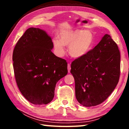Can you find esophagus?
I'll return each mask as SVG.
<instances>
[{
  "mask_svg": "<svg viewBox=\"0 0 129 129\" xmlns=\"http://www.w3.org/2000/svg\"><path fill=\"white\" fill-rule=\"evenodd\" d=\"M71 64H68V73H70V71H71Z\"/></svg>",
  "mask_w": 129,
  "mask_h": 129,
  "instance_id": "34e87169",
  "label": "esophagus"
}]
</instances>
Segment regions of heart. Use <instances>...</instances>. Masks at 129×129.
<instances>
[{
	"label": "heart",
	"mask_w": 129,
	"mask_h": 129,
	"mask_svg": "<svg viewBox=\"0 0 129 129\" xmlns=\"http://www.w3.org/2000/svg\"><path fill=\"white\" fill-rule=\"evenodd\" d=\"M60 38H54L53 44L55 53L59 56L64 54V46L69 47V53L71 57L79 58L90 51L93 43V36L89 30H71L62 31Z\"/></svg>",
	"instance_id": "b5f03b06"
}]
</instances>
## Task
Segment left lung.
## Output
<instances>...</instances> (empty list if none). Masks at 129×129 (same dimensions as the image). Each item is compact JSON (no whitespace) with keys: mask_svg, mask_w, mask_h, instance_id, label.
I'll list each match as a JSON object with an SVG mask.
<instances>
[{"mask_svg":"<svg viewBox=\"0 0 129 129\" xmlns=\"http://www.w3.org/2000/svg\"><path fill=\"white\" fill-rule=\"evenodd\" d=\"M76 99L86 107L107 99L118 82L120 52L117 44L105 34L92 50L71 64Z\"/></svg>","mask_w":129,"mask_h":129,"instance_id":"left-lung-1","label":"left lung"}]
</instances>
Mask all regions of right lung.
<instances>
[{"label": "right lung", "mask_w": 129, "mask_h": 129, "mask_svg": "<svg viewBox=\"0 0 129 129\" xmlns=\"http://www.w3.org/2000/svg\"><path fill=\"white\" fill-rule=\"evenodd\" d=\"M52 39L38 28H29L13 52L15 79L23 95L30 103L46 105L53 99L57 82L68 73L66 60L51 50Z\"/></svg>", "instance_id": "1"}]
</instances>
